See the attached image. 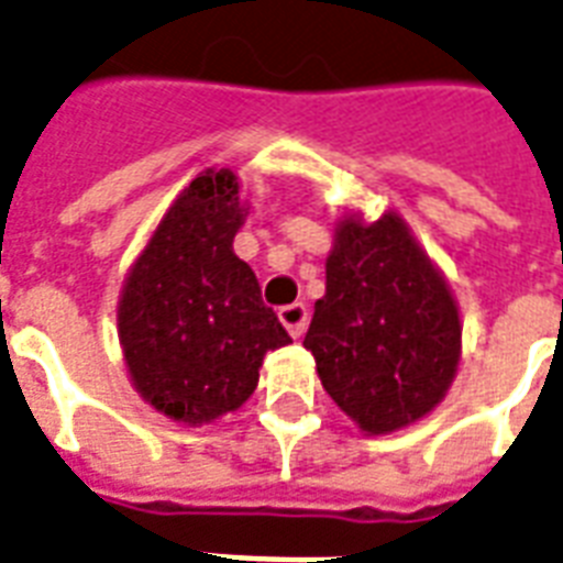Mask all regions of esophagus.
<instances>
[{
  "mask_svg": "<svg viewBox=\"0 0 563 563\" xmlns=\"http://www.w3.org/2000/svg\"><path fill=\"white\" fill-rule=\"evenodd\" d=\"M278 320L290 331V338H302L305 325H308V308L302 302L285 305V308H278Z\"/></svg>",
  "mask_w": 563,
  "mask_h": 563,
  "instance_id": "esophagus-1",
  "label": "esophagus"
}]
</instances>
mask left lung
<instances>
[{"mask_svg":"<svg viewBox=\"0 0 563 563\" xmlns=\"http://www.w3.org/2000/svg\"><path fill=\"white\" fill-rule=\"evenodd\" d=\"M305 350L364 434L405 429L446 396L461 361L459 305L399 213L338 220Z\"/></svg>","mask_w":563,"mask_h":563,"instance_id":"obj_1","label":"left lung"}]
</instances>
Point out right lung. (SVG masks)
Segmentation results:
<instances>
[{
    "instance_id": "right-lung-1",
    "label": "right lung",
    "mask_w": 563,
    "mask_h": 563,
    "mask_svg": "<svg viewBox=\"0 0 563 563\" xmlns=\"http://www.w3.org/2000/svg\"><path fill=\"white\" fill-rule=\"evenodd\" d=\"M246 213L238 176L208 167L173 199L125 276L117 331L129 378L169 420L205 426L238 411L264 355L290 343L234 255Z\"/></svg>"
}]
</instances>
